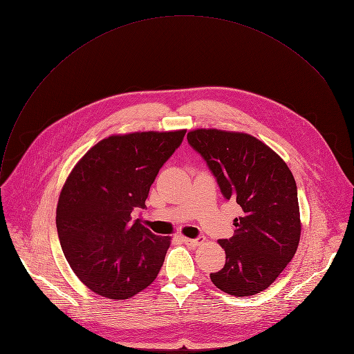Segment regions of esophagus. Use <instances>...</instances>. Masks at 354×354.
<instances>
[{
	"instance_id": "esophagus-1",
	"label": "esophagus",
	"mask_w": 354,
	"mask_h": 354,
	"mask_svg": "<svg viewBox=\"0 0 354 354\" xmlns=\"http://www.w3.org/2000/svg\"><path fill=\"white\" fill-rule=\"evenodd\" d=\"M182 241L189 246H198L201 242H203V239L201 238H186V236H183Z\"/></svg>"
}]
</instances>
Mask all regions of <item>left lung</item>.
Listing matches in <instances>:
<instances>
[{"instance_id":"1","label":"left lung","mask_w":354,"mask_h":354,"mask_svg":"<svg viewBox=\"0 0 354 354\" xmlns=\"http://www.w3.org/2000/svg\"><path fill=\"white\" fill-rule=\"evenodd\" d=\"M227 200L242 207L230 239H218L225 265L212 273L235 297L266 290L292 259L301 235L297 185L287 164L254 136L217 129L187 133Z\"/></svg>"}]
</instances>
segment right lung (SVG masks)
<instances>
[{
    "mask_svg": "<svg viewBox=\"0 0 354 354\" xmlns=\"http://www.w3.org/2000/svg\"><path fill=\"white\" fill-rule=\"evenodd\" d=\"M185 133L111 136L93 145L67 178L57 232L70 268L93 292L126 299L157 279L171 238L153 234L131 213L145 207L151 185Z\"/></svg>",
    "mask_w": 354,
    "mask_h": 354,
    "instance_id": "add662e5",
    "label": "right lung"
}]
</instances>
